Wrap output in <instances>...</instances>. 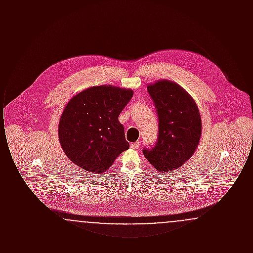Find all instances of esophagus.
Segmentation results:
<instances>
[{"mask_svg":"<svg viewBox=\"0 0 253 253\" xmlns=\"http://www.w3.org/2000/svg\"><path fill=\"white\" fill-rule=\"evenodd\" d=\"M139 146H140V142H139V141H136V142H134V143H132V144H131V148H132V149H134V150H136V149H138V148H139Z\"/></svg>","mask_w":253,"mask_h":253,"instance_id":"1","label":"esophagus"}]
</instances>
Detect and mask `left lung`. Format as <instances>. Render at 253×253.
<instances>
[{"label": "left lung", "mask_w": 253, "mask_h": 253, "mask_svg": "<svg viewBox=\"0 0 253 253\" xmlns=\"http://www.w3.org/2000/svg\"><path fill=\"white\" fill-rule=\"evenodd\" d=\"M158 118V138L143 149L147 160L158 171L179 168L193 157L199 144L202 122L198 107L180 85L168 80L147 86Z\"/></svg>", "instance_id": "left-lung-1"}]
</instances>
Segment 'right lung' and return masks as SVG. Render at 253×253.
<instances>
[{"instance_id": "1", "label": "right lung", "mask_w": 253, "mask_h": 253, "mask_svg": "<svg viewBox=\"0 0 253 253\" xmlns=\"http://www.w3.org/2000/svg\"><path fill=\"white\" fill-rule=\"evenodd\" d=\"M132 95L131 89L101 85L73 96L61 114L58 132L73 163L86 171L103 172L129 149L119 116Z\"/></svg>"}]
</instances>
